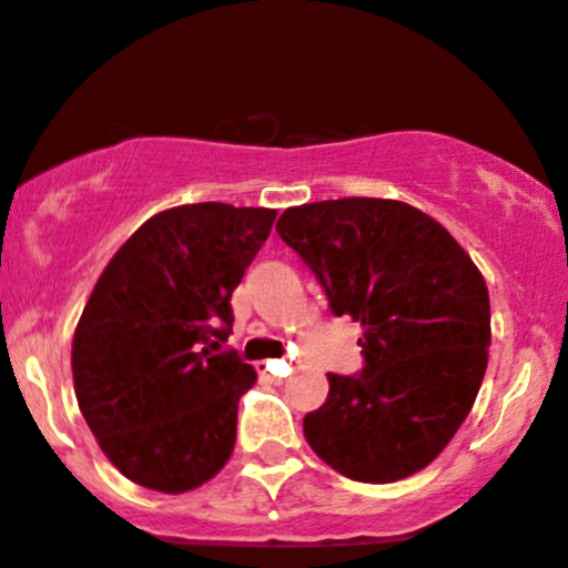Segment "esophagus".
I'll return each instance as SVG.
<instances>
[{
  "label": "esophagus",
  "mask_w": 568,
  "mask_h": 568,
  "mask_svg": "<svg viewBox=\"0 0 568 568\" xmlns=\"http://www.w3.org/2000/svg\"><path fill=\"white\" fill-rule=\"evenodd\" d=\"M257 372L266 374L272 379H285L291 374V366L285 361H263L257 363Z\"/></svg>",
  "instance_id": "1"
}]
</instances>
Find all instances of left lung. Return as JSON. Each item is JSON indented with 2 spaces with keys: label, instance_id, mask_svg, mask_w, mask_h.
I'll use <instances>...</instances> for the list:
<instances>
[{
  "label": "left lung",
  "instance_id": "obj_1",
  "mask_svg": "<svg viewBox=\"0 0 568 568\" xmlns=\"http://www.w3.org/2000/svg\"><path fill=\"white\" fill-rule=\"evenodd\" d=\"M277 233L311 266L335 316L361 322L363 368L327 374L305 416L313 453L357 483L422 471L469 416L488 366L491 305L480 268L427 213L396 200L288 207Z\"/></svg>",
  "mask_w": 568,
  "mask_h": 568
}]
</instances>
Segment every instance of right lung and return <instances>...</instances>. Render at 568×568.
Returning <instances> with one entry per match:
<instances>
[{
  "mask_svg": "<svg viewBox=\"0 0 568 568\" xmlns=\"http://www.w3.org/2000/svg\"><path fill=\"white\" fill-rule=\"evenodd\" d=\"M277 211L200 202L155 213L110 257L71 344L74 394L110 464L163 494L200 488L235 447L255 368L233 349L230 296Z\"/></svg>",
  "mask_w": 568,
  "mask_h": 568,
  "instance_id": "right-lung-1",
  "label": "right lung"
}]
</instances>
